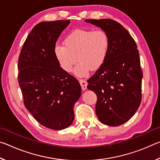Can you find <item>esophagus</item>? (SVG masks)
Returning a JSON list of instances; mask_svg holds the SVG:
<instances>
[{
    "label": "esophagus",
    "instance_id": "1",
    "mask_svg": "<svg viewBox=\"0 0 160 160\" xmlns=\"http://www.w3.org/2000/svg\"><path fill=\"white\" fill-rule=\"evenodd\" d=\"M79 82L81 87H82V90H85L87 88V85H88V82L85 79H79Z\"/></svg>",
    "mask_w": 160,
    "mask_h": 160
}]
</instances>
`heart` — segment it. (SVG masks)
Instances as JSON below:
<instances>
[{"mask_svg":"<svg viewBox=\"0 0 160 160\" xmlns=\"http://www.w3.org/2000/svg\"><path fill=\"white\" fill-rule=\"evenodd\" d=\"M64 45L56 44L54 56L64 71L84 76L100 68L106 61L110 47L109 37L102 29H78L65 38Z\"/></svg>","mask_w":160,"mask_h":160,"instance_id":"obj_1","label":"heart"}]
</instances>
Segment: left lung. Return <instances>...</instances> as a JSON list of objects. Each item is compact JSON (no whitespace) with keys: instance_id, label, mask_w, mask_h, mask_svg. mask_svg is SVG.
<instances>
[{"instance_id":"1","label":"left lung","mask_w":160,"mask_h":160,"mask_svg":"<svg viewBox=\"0 0 160 160\" xmlns=\"http://www.w3.org/2000/svg\"><path fill=\"white\" fill-rule=\"evenodd\" d=\"M85 21L101 28L110 40L106 61L88 80V88L97 97L96 114L102 123L120 126L134 115L141 102L139 51L133 38L118 22L111 19Z\"/></svg>"}]
</instances>
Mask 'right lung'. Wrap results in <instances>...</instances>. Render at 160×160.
Instances as JSON below:
<instances>
[{"label":"right lung","instance_id":"add662e5","mask_svg":"<svg viewBox=\"0 0 160 160\" xmlns=\"http://www.w3.org/2000/svg\"><path fill=\"white\" fill-rule=\"evenodd\" d=\"M70 20L42 22L32 29L18 58V82L25 107L41 125L67 128L81 95L78 80L61 68L53 49Z\"/></svg>","mask_w":160,"mask_h":160}]
</instances>
